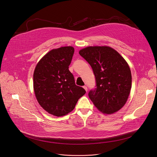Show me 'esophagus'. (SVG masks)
Returning a JSON list of instances; mask_svg holds the SVG:
<instances>
[{
  "instance_id": "1",
  "label": "esophagus",
  "mask_w": 157,
  "mask_h": 157,
  "mask_svg": "<svg viewBox=\"0 0 157 157\" xmlns=\"http://www.w3.org/2000/svg\"><path fill=\"white\" fill-rule=\"evenodd\" d=\"M83 88L85 89V91L87 92V86H83Z\"/></svg>"
}]
</instances>
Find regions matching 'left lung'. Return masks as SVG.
I'll use <instances>...</instances> for the list:
<instances>
[{
	"label": "left lung",
	"instance_id": "obj_1",
	"mask_svg": "<svg viewBox=\"0 0 157 157\" xmlns=\"http://www.w3.org/2000/svg\"><path fill=\"white\" fill-rule=\"evenodd\" d=\"M79 53L91 65L95 75L97 87L88 94L95 107L105 114L119 111L125 104L132 87L127 61L107 46L87 47Z\"/></svg>",
	"mask_w": 157,
	"mask_h": 157
}]
</instances>
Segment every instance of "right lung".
Returning <instances> with one entry per match:
<instances>
[{
    "instance_id": "add662e5",
    "label": "right lung",
    "mask_w": 157,
    "mask_h": 157,
    "mask_svg": "<svg viewBox=\"0 0 157 157\" xmlns=\"http://www.w3.org/2000/svg\"><path fill=\"white\" fill-rule=\"evenodd\" d=\"M75 49L63 47L53 49L38 61L33 73V90L37 101L48 113L64 116L75 109L84 89L75 84L69 71Z\"/></svg>"
}]
</instances>
